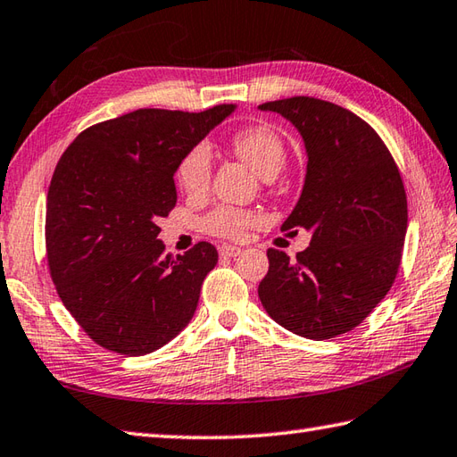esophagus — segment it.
<instances>
[{
  "label": "esophagus",
  "instance_id": "1",
  "mask_svg": "<svg viewBox=\"0 0 457 457\" xmlns=\"http://www.w3.org/2000/svg\"><path fill=\"white\" fill-rule=\"evenodd\" d=\"M239 253H241V247H236V245H221L220 247L221 257H237Z\"/></svg>",
  "mask_w": 457,
  "mask_h": 457
}]
</instances>
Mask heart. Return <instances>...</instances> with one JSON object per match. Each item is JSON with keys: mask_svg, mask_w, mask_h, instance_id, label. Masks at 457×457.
Listing matches in <instances>:
<instances>
[{"mask_svg": "<svg viewBox=\"0 0 457 457\" xmlns=\"http://www.w3.org/2000/svg\"><path fill=\"white\" fill-rule=\"evenodd\" d=\"M231 150L244 160V162L259 174L263 180H270L281 172L287 160V148L279 137V132L273 130L267 124H255V127H247L239 130L234 138H231ZM212 150L208 145L192 146L186 152L180 164L176 168V180L178 186L187 195H205L210 190L212 182ZM262 218L255 212L234 208V205H218L212 210L208 216L204 218L202 226L212 236L228 237V239H239L247 234L249 228L257 226Z\"/></svg>", "mask_w": 457, "mask_h": 457, "instance_id": "b5f03b06", "label": "heart"}]
</instances>
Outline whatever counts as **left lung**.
<instances>
[{"label": "left lung", "instance_id": "1", "mask_svg": "<svg viewBox=\"0 0 457 457\" xmlns=\"http://www.w3.org/2000/svg\"><path fill=\"white\" fill-rule=\"evenodd\" d=\"M259 109L281 114L305 142V184L283 229L311 231V244L297 259L270 249L257 293L275 323L325 341L361 325L395 283L408 228L404 184L378 134L343 106L291 96Z\"/></svg>", "mask_w": 457, "mask_h": 457}]
</instances>
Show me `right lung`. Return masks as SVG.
<instances>
[{
	"instance_id": "add662e5",
	"label": "right lung",
	"mask_w": 457,
	"mask_h": 457,
	"mask_svg": "<svg viewBox=\"0 0 457 457\" xmlns=\"http://www.w3.org/2000/svg\"><path fill=\"white\" fill-rule=\"evenodd\" d=\"M234 111L138 109L83 130L62 152L47 194L49 271L62 305L106 351L154 353L194 317L218 252L200 241L164 255L158 220L176 205L186 152Z\"/></svg>"
}]
</instances>
